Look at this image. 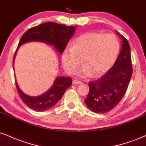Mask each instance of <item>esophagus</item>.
Segmentation results:
<instances>
[{"label": "esophagus", "instance_id": "esophagus-1", "mask_svg": "<svg viewBox=\"0 0 146 146\" xmlns=\"http://www.w3.org/2000/svg\"><path fill=\"white\" fill-rule=\"evenodd\" d=\"M73 84H80L82 83V82L80 81V80H73Z\"/></svg>", "mask_w": 146, "mask_h": 146}]
</instances>
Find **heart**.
Segmentation results:
<instances>
[{
    "label": "heart",
    "mask_w": 146,
    "mask_h": 146,
    "mask_svg": "<svg viewBox=\"0 0 146 146\" xmlns=\"http://www.w3.org/2000/svg\"><path fill=\"white\" fill-rule=\"evenodd\" d=\"M120 49L119 42L114 34L89 32L84 33L66 47L62 55L65 71L73 74L82 62L80 77H95L104 74L116 61Z\"/></svg>",
    "instance_id": "heart-1"
}]
</instances>
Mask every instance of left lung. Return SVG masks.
Returning a JSON list of instances; mask_svg holds the SVG:
<instances>
[{
    "mask_svg": "<svg viewBox=\"0 0 146 146\" xmlns=\"http://www.w3.org/2000/svg\"><path fill=\"white\" fill-rule=\"evenodd\" d=\"M122 40L121 50L109 71L98 80L88 83L89 93L85 104L97 113H105L119 103L128 88L132 74L130 46L128 40L119 33Z\"/></svg>",
    "mask_w": 146,
    "mask_h": 146,
    "instance_id": "obj_1",
    "label": "left lung"
}]
</instances>
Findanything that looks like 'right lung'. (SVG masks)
<instances>
[{
  "instance_id": "obj_1",
  "label": "right lung",
  "mask_w": 146,
  "mask_h": 146,
  "mask_svg": "<svg viewBox=\"0 0 146 146\" xmlns=\"http://www.w3.org/2000/svg\"><path fill=\"white\" fill-rule=\"evenodd\" d=\"M75 29L76 27L75 26H66L52 22L43 23L31 28L23 35L18 43L17 50L22 44L28 42H41L53 46L60 54H62L68 41L75 33ZM17 50L13 60V67ZM71 84V78L59 76L47 91L39 96L31 97L22 91L16 80L18 93L23 102L31 109L40 112L49 109L56 104Z\"/></svg>"
}]
</instances>
